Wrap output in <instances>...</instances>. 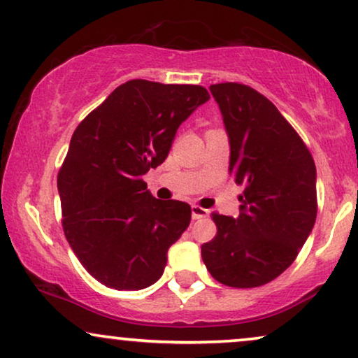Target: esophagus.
<instances>
[{
  "mask_svg": "<svg viewBox=\"0 0 358 358\" xmlns=\"http://www.w3.org/2000/svg\"><path fill=\"white\" fill-rule=\"evenodd\" d=\"M208 210H205V208L198 206V205H193L192 206V218L193 220H201V218H206L208 216Z\"/></svg>",
  "mask_w": 358,
  "mask_h": 358,
  "instance_id": "1",
  "label": "esophagus"
}]
</instances>
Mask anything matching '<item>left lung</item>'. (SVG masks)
<instances>
[{"label":"left lung","mask_w":358,"mask_h":358,"mask_svg":"<svg viewBox=\"0 0 358 358\" xmlns=\"http://www.w3.org/2000/svg\"><path fill=\"white\" fill-rule=\"evenodd\" d=\"M229 137V175L243 185L238 218L213 213L206 269L229 287L264 286L292 264L317 216L315 164L299 134L250 85L213 84Z\"/></svg>","instance_id":"1"}]
</instances>
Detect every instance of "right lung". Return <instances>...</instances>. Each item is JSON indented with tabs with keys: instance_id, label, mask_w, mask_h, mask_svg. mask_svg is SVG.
Returning a JSON list of instances; mask_svg holds the SVG:
<instances>
[{
	"instance_id": "1",
	"label": "right lung",
	"mask_w": 358,
	"mask_h": 358,
	"mask_svg": "<svg viewBox=\"0 0 358 358\" xmlns=\"http://www.w3.org/2000/svg\"><path fill=\"white\" fill-rule=\"evenodd\" d=\"M210 99L201 85L132 79L78 125L57 175L62 228L103 286L138 291L160 279L192 208L158 200L142 176L164 164L176 130Z\"/></svg>"
}]
</instances>
